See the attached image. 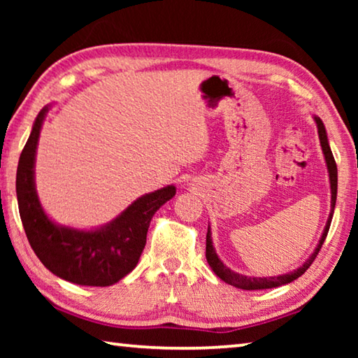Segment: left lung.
Returning <instances> with one entry per match:
<instances>
[{
	"instance_id": "1",
	"label": "left lung",
	"mask_w": 358,
	"mask_h": 358,
	"mask_svg": "<svg viewBox=\"0 0 358 358\" xmlns=\"http://www.w3.org/2000/svg\"><path fill=\"white\" fill-rule=\"evenodd\" d=\"M314 120H316V123H317V132H319V138H320V147H322L325 161H327V169H329L330 187H331V211H330L329 221H327V226L324 229V234H322V237H320V241H319L317 248L311 254V257L308 259L306 262L300 266V268L290 271V273L280 275V276H271V278H251V276H245V275L235 273V271L227 268V266L221 262L220 257H217L216 251H215V248H213V241H211V232H210V227H208V232H207V250H205L207 262L211 266V270H213L215 273H216V276H220L224 282L230 284V286L238 287V289H245V290H259V289H271V287L284 286V284L292 282L294 280H296V278H300L303 273H305V271L310 268L311 264L314 262V259H316V256H317L319 251H320V248H322L327 234H329V229H330V224H331V217H333V211H335L336 192H338V169H336L335 157H333V155H331V150H330V145H329V138H327V132H325L322 120L317 118V117H314Z\"/></svg>"
}]
</instances>
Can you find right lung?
<instances>
[{"label": "right lung", "instance_id": "right-lung-1", "mask_svg": "<svg viewBox=\"0 0 358 358\" xmlns=\"http://www.w3.org/2000/svg\"><path fill=\"white\" fill-rule=\"evenodd\" d=\"M47 112L48 107H44L36 118L17 167V201L27 238L53 275L80 286H110L136 268L147 243L151 217L177 189L166 186L145 194L101 229L57 226L42 210L34 187V156Z\"/></svg>", "mask_w": 358, "mask_h": 358}]
</instances>
